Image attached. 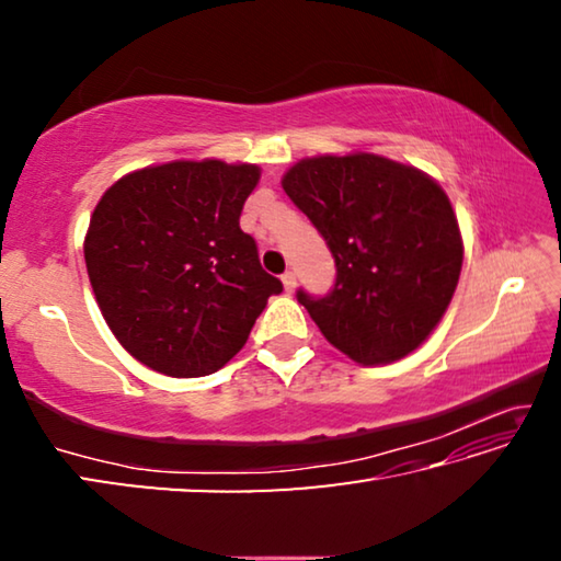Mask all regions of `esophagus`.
I'll use <instances>...</instances> for the list:
<instances>
[{"label":"esophagus","instance_id":"1","mask_svg":"<svg viewBox=\"0 0 561 561\" xmlns=\"http://www.w3.org/2000/svg\"><path fill=\"white\" fill-rule=\"evenodd\" d=\"M282 284H284V289H287V291H294V287H297V274H294L291 270L284 272L282 274Z\"/></svg>","mask_w":561,"mask_h":561}]
</instances>
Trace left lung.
<instances>
[{
	"label": "left lung",
	"mask_w": 561,
	"mask_h": 561,
	"mask_svg": "<svg viewBox=\"0 0 561 561\" xmlns=\"http://www.w3.org/2000/svg\"><path fill=\"white\" fill-rule=\"evenodd\" d=\"M282 187L336 262L327 297L297 291L329 344L364 366L421 346L448 309L462 267L458 217L443 187L374 153L299 160Z\"/></svg>",
	"instance_id": "left-lung-1"
}]
</instances>
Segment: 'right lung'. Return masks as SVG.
Listing matches in <instances>:
<instances>
[{
  "label": "right lung",
  "instance_id": "obj_1",
  "mask_svg": "<svg viewBox=\"0 0 561 561\" xmlns=\"http://www.w3.org/2000/svg\"><path fill=\"white\" fill-rule=\"evenodd\" d=\"M257 165L175 160L113 183L91 215L83 257L113 336L173 378L222 368L282 282L240 230Z\"/></svg>",
  "mask_w": 561,
  "mask_h": 561
}]
</instances>
